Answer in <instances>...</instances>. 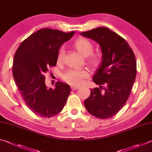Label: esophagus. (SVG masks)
<instances>
[{
    "instance_id": "34e87169",
    "label": "esophagus",
    "mask_w": 152,
    "mask_h": 152,
    "mask_svg": "<svg viewBox=\"0 0 152 152\" xmlns=\"http://www.w3.org/2000/svg\"><path fill=\"white\" fill-rule=\"evenodd\" d=\"M79 88V87L78 86H71V89L72 90H78Z\"/></svg>"
}]
</instances>
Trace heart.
<instances>
[{"label":"heart","instance_id":"heart-1","mask_svg":"<svg viewBox=\"0 0 152 152\" xmlns=\"http://www.w3.org/2000/svg\"><path fill=\"white\" fill-rule=\"evenodd\" d=\"M74 45L80 53L84 56H88L87 61L91 66L93 68L98 67L100 64V58L92 54L94 46L89 40L84 37L78 38L74 43ZM65 55V49L61 47L58 51L56 56V62L58 64H61ZM89 76V73L86 69H74L71 68L68 70L63 74L62 79L66 83L72 86H79L83 84L84 80Z\"/></svg>","mask_w":152,"mask_h":152}]
</instances>
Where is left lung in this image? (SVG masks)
<instances>
[{"label": "left lung", "mask_w": 152, "mask_h": 152, "mask_svg": "<svg viewBox=\"0 0 152 152\" xmlns=\"http://www.w3.org/2000/svg\"><path fill=\"white\" fill-rule=\"evenodd\" d=\"M81 35L99 44L102 53L93 77L100 86L91 89L84 106L91 115L107 119L122 108L130 95L136 76V57L126 40L106 27L82 32Z\"/></svg>", "instance_id": "8db88e82"}]
</instances>
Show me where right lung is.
Returning a JSON list of instances; mask_svg holds the SVG:
<instances>
[{
    "instance_id": "right-lung-1",
    "label": "right lung",
    "mask_w": 152,
    "mask_h": 152,
    "mask_svg": "<svg viewBox=\"0 0 152 152\" xmlns=\"http://www.w3.org/2000/svg\"><path fill=\"white\" fill-rule=\"evenodd\" d=\"M74 32L42 28L24 40L16 51L12 74L22 98L36 115L51 118L62 111L70 93L67 84L57 82L54 90L45 84V75L56 65V56L63 43Z\"/></svg>"
}]
</instances>
